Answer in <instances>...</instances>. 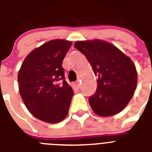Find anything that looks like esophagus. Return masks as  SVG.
I'll return each mask as SVG.
<instances>
[{
  "label": "esophagus",
  "mask_w": 152,
  "mask_h": 152,
  "mask_svg": "<svg viewBox=\"0 0 152 152\" xmlns=\"http://www.w3.org/2000/svg\"><path fill=\"white\" fill-rule=\"evenodd\" d=\"M76 86H77V87H78V88H80V86H81V83H80V81H79V80L76 81Z\"/></svg>",
  "instance_id": "1"
}]
</instances>
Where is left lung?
Instances as JSON below:
<instances>
[{"instance_id": "1", "label": "left lung", "mask_w": 152, "mask_h": 152, "mask_svg": "<svg viewBox=\"0 0 152 152\" xmlns=\"http://www.w3.org/2000/svg\"><path fill=\"white\" fill-rule=\"evenodd\" d=\"M75 48L86 57L98 76L97 90L88 99L93 111L103 117L120 113L131 100L137 88L134 64L105 41H78Z\"/></svg>"}]
</instances>
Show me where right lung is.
I'll return each instance as SVG.
<instances>
[{
  "instance_id": "1",
  "label": "right lung",
  "mask_w": 152,
  "mask_h": 152,
  "mask_svg": "<svg viewBox=\"0 0 152 152\" xmlns=\"http://www.w3.org/2000/svg\"><path fill=\"white\" fill-rule=\"evenodd\" d=\"M71 45L64 39L44 43L25 58L18 72V88L25 106L45 122H60L68 114L73 91L65 80L62 62Z\"/></svg>"
}]
</instances>
